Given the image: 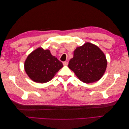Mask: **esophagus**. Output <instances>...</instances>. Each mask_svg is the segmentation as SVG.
Here are the masks:
<instances>
[{
  "label": "esophagus",
  "mask_w": 129,
  "mask_h": 129,
  "mask_svg": "<svg viewBox=\"0 0 129 129\" xmlns=\"http://www.w3.org/2000/svg\"><path fill=\"white\" fill-rule=\"evenodd\" d=\"M63 64L64 66H67L68 64V62L67 61H64L63 62Z\"/></svg>",
  "instance_id": "34e87169"
}]
</instances>
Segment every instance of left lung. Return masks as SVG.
I'll return each instance as SVG.
<instances>
[{
    "mask_svg": "<svg viewBox=\"0 0 129 129\" xmlns=\"http://www.w3.org/2000/svg\"><path fill=\"white\" fill-rule=\"evenodd\" d=\"M107 61L104 54L98 47L85 43L74 52L68 67L84 83H92L99 80L106 70Z\"/></svg>",
    "mask_w": 129,
    "mask_h": 129,
    "instance_id": "8db88e82",
    "label": "left lung"
}]
</instances>
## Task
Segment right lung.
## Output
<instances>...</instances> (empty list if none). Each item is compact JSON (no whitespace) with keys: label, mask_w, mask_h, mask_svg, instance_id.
<instances>
[{"label":"right lung","mask_w":129,"mask_h":129,"mask_svg":"<svg viewBox=\"0 0 129 129\" xmlns=\"http://www.w3.org/2000/svg\"><path fill=\"white\" fill-rule=\"evenodd\" d=\"M63 67V64L53 56L49 50L38 48L30 53L25 62V70L28 76L38 83H46L52 79Z\"/></svg>","instance_id":"1"}]
</instances>
